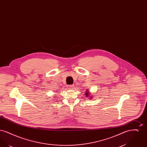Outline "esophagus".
<instances>
[{"instance_id":"obj_1","label":"esophagus","mask_w":147,"mask_h":147,"mask_svg":"<svg viewBox=\"0 0 147 147\" xmlns=\"http://www.w3.org/2000/svg\"><path fill=\"white\" fill-rule=\"evenodd\" d=\"M74 86L73 85H69L67 86L68 88L69 89H72L74 88Z\"/></svg>"}]
</instances>
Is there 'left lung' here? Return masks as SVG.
I'll list each match as a JSON object with an SVG mask.
<instances>
[{"instance_id":"1","label":"left lung","mask_w":147,"mask_h":147,"mask_svg":"<svg viewBox=\"0 0 147 147\" xmlns=\"http://www.w3.org/2000/svg\"><path fill=\"white\" fill-rule=\"evenodd\" d=\"M85 95H86V96H87V97H88L90 95H89V91L88 90H86V91L85 92ZM90 97H92V96H90Z\"/></svg>"}]
</instances>
